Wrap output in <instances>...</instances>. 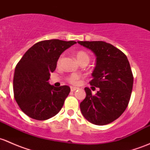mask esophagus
I'll return each mask as SVG.
<instances>
[{
    "mask_svg": "<svg viewBox=\"0 0 150 150\" xmlns=\"http://www.w3.org/2000/svg\"><path fill=\"white\" fill-rule=\"evenodd\" d=\"M77 89H78V87H74V86H71L70 87L71 91H75L77 90Z\"/></svg>",
    "mask_w": 150,
    "mask_h": 150,
    "instance_id": "obj_1",
    "label": "esophagus"
}]
</instances>
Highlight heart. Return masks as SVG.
<instances>
[{"instance_id":"obj_1","label":"heart","mask_w":150,"mask_h":150,"mask_svg":"<svg viewBox=\"0 0 150 150\" xmlns=\"http://www.w3.org/2000/svg\"><path fill=\"white\" fill-rule=\"evenodd\" d=\"M75 57H76L77 59L79 62L80 64L82 62H89V60H90V57L89 55L84 51H77L76 54H75ZM63 59V55H62L61 57L59 58L58 62H57V64H61L62 61ZM80 79V75L78 74H72L70 76L67 78V81H69L71 83H76L78 82V80Z\"/></svg>"}]
</instances>
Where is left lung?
I'll list each match as a JSON object with an SVG mask.
<instances>
[{
	"label": "left lung",
	"mask_w": 150,
	"mask_h": 150,
	"mask_svg": "<svg viewBox=\"0 0 150 150\" xmlns=\"http://www.w3.org/2000/svg\"><path fill=\"white\" fill-rule=\"evenodd\" d=\"M91 50L96 57L92 72L91 86L99 88L95 95L85 88L86 96L80 104L85 118L104 125L118 118L128 107L134 77L126 56L120 50L104 41H78Z\"/></svg>",
	"instance_id": "8db88e82"
}]
</instances>
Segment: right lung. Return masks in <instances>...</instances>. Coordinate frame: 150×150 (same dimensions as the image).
Masks as SVG:
<instances>
[{
	"instance_id": "obj_1",
	"label": "right lung",
	"mask_w": 150,
	"mask_h": 150,
	"mask_svg": "<svg viewBox=\"0 0 150 150\" xmlns=\"http://www.w3.org/2000/svg\"><path fill=\"white\" fill-rule=\"evenodd\" d=\"M75 43L58 39L40 41L29 48L16 64L13 94L22 111L30 117L45 120L61 110L70 88L54 87L48 80L60 55Z\"/></svg>"
}]
</instances>
